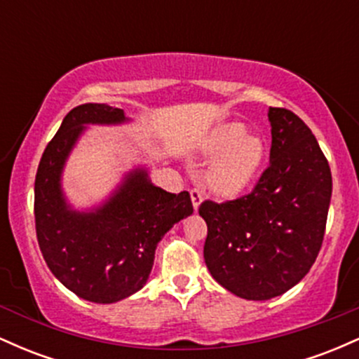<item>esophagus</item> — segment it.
I'll return each instance as SVG.
<instances>
[{
	"mask_svg": "<svg viewBox=\"0 0 359 359\" xmlns=\"http://www.w3.org/2000/svg\"><path fill=\"white\" fill-rule=\"evenodd\" d=\"M191 199H192V205H194V209H199V205H201V203H203V192L199 191V189H192L191 191Z\"/></svg>",
	"mask_w": 359,
	"mask_h": 359,
	"instance_id": "34e87169",
	"label": "esophagus"
}]
</instances>
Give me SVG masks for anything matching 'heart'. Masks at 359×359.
I'll use <instances>...</instances> for the list:
<instances>
[{"mask_svg":"<svg viewBox=\"0 0 359 359\" xmlns=\"http://www.w3.org/2000/svg\"><path fill=\"white\" fill-rule=\"evenodd\" d=\"M265 142L253 133L245 135L241 123H222L212 128L199 143V154L214 160L205 184L221 197H234L257 177L265 160Z\"/></svg>","mask_w":359,"mask_h":359,"instance_id":"heart-1","label":"heart"}]
</instances>
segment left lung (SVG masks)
Here are the masks:
<instances>
[{
	"instance_id": "1",
	"label": "left lung",
	"mask_w": 359,
	"mask_h": 359,
	"mask_svg": "<svg viewBox=\"0 0 359 359\" xmlns=\"http://www.w3.org/2000/svg\"><path fill=\"white\" fill-rule=\"evenodd\" d=\"M270 165L250 194L204 201V259L231 294L269 300L307 275L323 246L332 177L327 158L297 114L270 108Z\"/></svg>"
}]
</instances>
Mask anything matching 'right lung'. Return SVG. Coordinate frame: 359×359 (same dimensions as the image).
<instances>
[{"label": "right lung", "instance_id": "add662e5", "mask_svg": "<svg viewBox=\"0 0 359 359\" xmlns=\"http://www.w3.org/2000/svg\"><path fill=\"white\" fill-rule=\"evenodd\" d=\"M125 121L123 109L108 104L88 102L69 111L35 177V229L45 262L62 285L96 304L118 302L145 285L158 241L194 212L187 191L156 187L145 168L130 172L93 211H74L65 203L62 168L84 126Z\"/></svg>", "mask_w": 359, "mask_h": 359}]
</instances>
